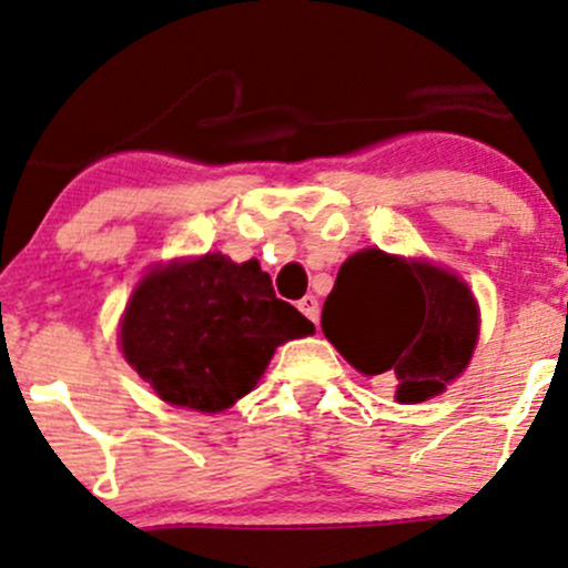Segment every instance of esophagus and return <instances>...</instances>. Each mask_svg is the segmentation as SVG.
<instances>
[{"label":"esophagus","instance_id":"34e87169","mask_svg":"<svg viewBox=\"0 0 568 568\" xmlns=\"http://www.w3.org/2000/svg\"><path fill=\"white\" fill-rule=\"evenodd\" d=\"M297 308L303 311L305 314V318H308V322H314L316 327H318V301L314 295H305L301 303H297Z\"/></svg>","mask_w":568,"mask_h":568}]
</instances>
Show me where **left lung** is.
<instances>
[{"instance_id": "obj_1", "label": "left lung", "mask_w": 568, "mask_h": 568, "mask_svg": "<svg viewBox=\"0 0 568 568\" xmlns=\"http://www.w3.org/2000/svg\"><path fill=\"white\" fill-rule=\"evenodd\" d=\"M322 333L359 373L394 381L397 403L416 405L467 369L480 308L456 273L429 260L362 250L337 271Z\"/></svg>"}]
</instances>
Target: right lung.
<instances>
[{
    "label": "right lung",
    "instance_id": "add662e5",
    "mask_svg": "<svg viewBox=\"0 0 568 568\" xmlns=\"http://www.w3.org/2000/svg\"><path fill=\"white\" fill-rule=\"evenodd\" d=\"M311 333L257 260L239 265L209 252L152 267L125 305L118 341L163 403L220 413L257 386L282 343Z\"/></svg>",
    "mask_w": 568,
    "mask_h": 568
}]
</instances>
